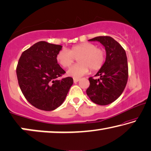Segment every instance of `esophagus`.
Masks as SVG:
<instances>
[{"label": "esophagus", "mask_w": 151, "mask_h": 151, "mask_svg": "<svg viewBox=\"0 0 151 151\" xmlns=\"http://www.w3.org/2000/svg\"><path fill=\"white\" fill-rule=\"evenodd\" d=\"M80 81V78H73V82H78Z\"/></svg>", "instance_id": "34e87169"}]
</instances>
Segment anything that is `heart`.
Returning <instances> with one entry per match:
<instances>
[{
  "mask_svg": "<svg viewBox=\"0 0 151 151\" xmlns=\"http://www.w3.org/2000/svg\"><path fill=\"white\" fill-rule=\"evenodd\" d=\"M56 60L64 68L71 66L78 58V64L68 69L67 73L74 78H80L89 71H97L101 68L106 59L104 50L97 48L95 44L88 42L81 43L72 46L70 50L62 49L56 54Z\"/></svg>",
  "mask_w": 151,
  "mask_h": 151,
  "instance_id": "1",
  "label": "heart"
}]
</instances>
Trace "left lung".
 Here are the masks:
<instances>
[{
  "instance_id": "1",
  "label": "left lung",
  "mask_w": 151,
  "mask_h": 151,
  "mask_svg": "<svg viewBox=\"0 0 151 151\" xmlns=\"http://www.w3.org/2000/svg\"><path fill=\"white\" fill-rule=\"evenodd\" d=\"M99 41L105 47L106 61L95 76L98 79L89 78L90 86L86 94L96 104L106 106L116 100L125 88L128 79V64L123 47L108 36H101L89 39Z\"/></svg>"
}]
</instances>
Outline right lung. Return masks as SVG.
I'll return each mask as SVG.
<instances>
[{
	"instance_id": "right-lung-1",
	"label": "right lung",
	"mask_w": 151,
	"mask_h": 151,
	"mask_svg": "<svg viewBox=\"0 0 151 151\" xmlns=\"http://www.w3.org/2000/svg\"><path fill=\"white\" fill-rule=\"evenodd\" d=\"M62 45L39 41L22 52L16 69L18 84L30 104L52 111L64 102L73 83V78L58 80L65 71L56 60Z\"/></svg>"
}]
</instances>
